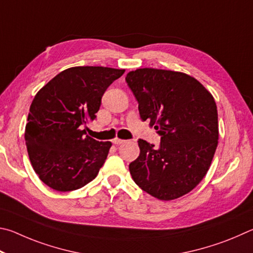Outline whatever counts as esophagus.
<instances>
[{
	"label": "esophagus",
	"instance_id": "esophagus-1",
	"mask_svg": "<svg viewBox=\"0 0 253 253\" xmlns=\"http://www.w3.org/2000/svg\"><path fill=\"white\" fill-rule=\"evenodd\" d=\"M112 142H113V144H115V145H119V144H122V143L126 142V140H121V139L115 138V139L112 140Z\"/></svg>",
	"mask_w": 253,
	"mask_h": 253
}]
</instances>
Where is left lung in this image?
I'll return each instance as SVG.
<instances>
[{
    "label": "left lung",
    "mask_w": 253,
    "mask_h": 253,
    "mask_svg": "<svg viewBox=\"0 0 253 253\" xmlns=\"http://www.w3.org/2000/svg\"><path fill=\"white\" fill-rule=\"evenodd\" d=\"M126 81L161 136L159 147L138 140L139 158L130 163L134 182L152 197L169 201L191 191L205 178L219 139L213 96L184 73L138 69Z\"/></svg>",
    "instance_id": "8db88e82"
}]
</instances>
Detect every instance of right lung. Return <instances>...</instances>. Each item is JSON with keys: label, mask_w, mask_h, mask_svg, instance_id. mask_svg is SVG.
Wrapping results in <instances>:
<instances>
[{"label": "right lung", "mask_w": 253, "mask_h": 253, "mask_svg": "<svg viewBox=\"0 0 253 253\" xmlns=\"http://www.w3.org/2000/svg\"><path fill=\"white\" fill-rule=\"evenodd\" d=\"M124 70L75 66L62 71L34 96L25 143L35 173L47 187L73 191L91 182L108 157L111 142L85 135L104 92Z\"/></svg>", "instance_id": "right-lung-1"}]
</instances>
